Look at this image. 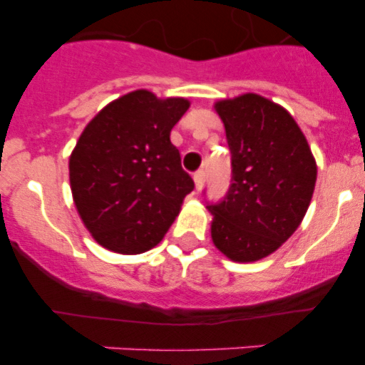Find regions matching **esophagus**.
Segmentation results:
<instances>
[{
	"label": "esophagus",
	"mask_w": 365,
	"mask_h": 365,
	"mask_svg": "<svg viewBox=\"0 0 365 365\" xmlns=\"http://www.w3.org/2000/svg\"><path fill=\"white\" fill-rule=\"evenodd\" d=\"M203 183H205V171H203V169H200V171L194 173V185H196V190L202 189Z\"/></svg>",
	"instance_id": "obj_1"
}]
</instances>
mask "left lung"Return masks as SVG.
I'll list each match as a JSON object with an SVG mask.
<instances>
[{
  "instance_id": "left-lung-1",
  "label": "left lung",
  "mask_w": 365,
  "mask_h": 365,
  "mask_svg": "<svg viewBox=\"0 0 365 365\" xmlns=\"http://www.w3.org/2000/svg\"><path fill=\"white\" fill-rule=\"evenodd\" d=\"M214 110L232 155V183L223 202L209 205L212 243L230 261H259L301 225L315 189V158L294 117L261 95L217 101Z\"/></svg>"
}]
</instances>
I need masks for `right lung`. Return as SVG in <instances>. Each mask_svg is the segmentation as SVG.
Instances as JSON below:
<instances>
[{"instance_id":"obj_1","label":"right lung","mask_w":365,"mask_h":365,"mask_svg":"<svg viewBox=\"0 0 365 365\" xmlns=\"http://www.w3.org/2000/svg\"><path fill=\"white\" fill-rule=\"evenodd\" d=\"M182 97L135 90L102 108L70 155L75 209L101 247L142 254L160 243L194 182L171 129L189 110Z\"/></svg>"}]
</instances>
